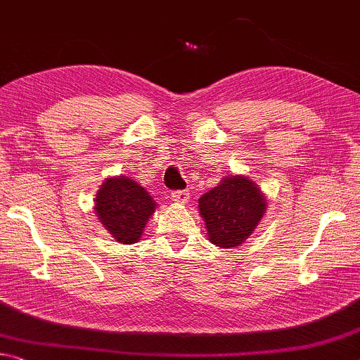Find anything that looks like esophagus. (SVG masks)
Instances as JSON below:
<instances>
[{
	"mask_svg": "<svg viewBox=\"0 0 360 360\" xmlns=\"http://www.w3.org/2000/svg\"><path fill=\"white\" fill-rule=\"evenodd\" d=\"M171 198H173L174 202L178 203H187L189 202V192L187 191H174L173 193H171Z\"/></svg>",
	"mask_w": 360,
	"mask_h": 360,
	"instance_id": "obj_1",
	"label": "esophagus"
}]
</instances>
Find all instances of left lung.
Returning a JSON list of instances; mask_svg holds the SVG:
<instances>
[{
  "label": "left lung",
  "mask_w": 360,
  "mask_h": 360,
  "mask_svg": "<svg viewBox=\"0 0 360 360\" xmlns=\"http://www.w3.org/2000/svg\"><path fill=\"white\" fill-rule=\"evenodd\" d=\"M210 242L221 248L242 245L266 211V198L255 182L242 176L224 178L198 200Z\"/></svg>",
  "instance_id": "8db88e82"
}]
</instances>
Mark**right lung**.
Here are the masks:
<instances>
[{
	"label": "right lung",
	"mask_w": 360,
	"mask_h": 360,
	"mask_svg": "<svg viewBox=\"0 0 360 360\" xmlns=\"http://www.w3.org/2000/svg\"><path fill=\"white\" fill-rule=\"evenodd\" d=\"M155 211V202L144 187L129 178H110L96 197V213L117 242L139 240L146 221Z\"/></svg>",
	"instance_id": "add662e5"
}]
</instances>
